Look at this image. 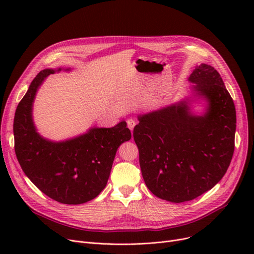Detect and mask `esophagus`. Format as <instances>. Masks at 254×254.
Masks as SVG:
<instances>
[{"mask_svg": "<svg viewBox=\"0 0 254 254\" xmlns=\"http://www.w3.org/2000/svg\"><path fill=\"white\" fill-rule=\"evenodd\" d=\"M127 123V127H128V128H129L130 130L134 129L135 126L137 125V122H136V120H135L134 118H128Z\"/></svg>", "mask_w": 254, "mask_h": 254, "instance_id": "obj_1", "label": "esophagus"}]
</instances>
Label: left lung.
Listing matches in <instances>:
<instances>
[{"label": "left lung", "instance_id": "obj_1", "mask_svg": "<svg viewBox=\"0 0 254 254\" xmlns=\"http://www.w3.org/2000/svg\"><path fill=\"white\" fill-rule=\"evenodd\" d=\"M189 81V97L138 115L134 128L146 186L172 203L191 201L214 188L235 149L236 109L219 73L201 64ZM196 101L204 102L201 115L192 112Z\"/></svg>", "mask_w": 254, "mask_h": 254}]
</instances>
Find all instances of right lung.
<instances>
[{
	"label": "right lung",
	"mask_w": 254,
	"mask_h": 254,
	"mask_svg": "<svg viewBox=\"0 0 254 254\" xmlns=\"http://www.w3.org/2000/svg\"><path fill=\"white\" fill-rule=\"evenodd\" d=\"M62 70L72 69H45L30 84L14 116V148L24 174L40 190L62 204L79 205L106 188L116 151L131 135L126 122L112 127H93L64 141L40 135L33 119L37 91L50 74Z\"/></svg>",
	"instance_id": "1"
}]
</instances>
